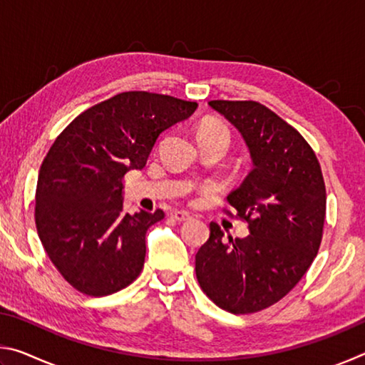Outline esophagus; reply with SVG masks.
I'll return each mask as SVG.
<instances>
[{
	"mask_svg": "<svg viewBox=\"0 0 365 365\" xmlns=\"http://www.w3.org/2000/svg\"><path fill=\"white\" fill-rule=\"evenodd\" d=\"M170 217L177 222H185V220H188L191 215L185 211H174V212H170Z\"/></svg>",
	"mask_w": 365,
	"mask_h": 365,
	"instance_id": "34e87169",
	"label": "esophagus"
}]
</instances>
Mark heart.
Returning <instances> with one entry per match:
<instances>
[{"mask_svg": "<svg viewBox=\"0 0 365 365\" xmlns=\"http://www.w3.org/2000/svg\"><path fill=\"white\" fill-rule=\"evenodd\" d=\"M200 138H220L225 140L227 143H230V132L228 128L220 122H207L205 125H201L200 132H197Z\"/></svg>", "mask_w": 365, "mask_h": 365, "instance_id": "obj_1", "label": "heart"}]
</instances>
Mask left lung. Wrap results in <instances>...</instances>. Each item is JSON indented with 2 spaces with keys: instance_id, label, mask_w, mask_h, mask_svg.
<instances>
[{
  "instance_id": "left-lung-1",
  "label": "left lung",
  "mask_w": 365,
  "mask_h": 365,
  "mask_svg": "<svg viewBox=\"0 0 365 365\" xmlns=\"http://www.w3.org/2000/svg\"><path fill=\"white\" fill-rule=\"evenodd\" d=\"M242 133L252 170L227 196L246 238L211 235L196 252V279L224 311L251 314L296 287L322 242L327 193L316 153L289 123L256 101H209Z\"/></svg>"
}]
</instances>
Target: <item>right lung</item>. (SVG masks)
<instances>
[{
	"label": "right lung",
	"mask_w": 365,
	"mask_h": 365,
	"mask_svg": "<svg viewBox=\"0 0 365 365\" xmlns=\"http://www.w3.org/2000/svg\"><path fill=\"white\" fill-rule=\"evenodd\" d=\"M197 104L125 91L77 115L54 140L38 172L35 224L59 274L88 296H108L137 279L148 228L164 212L123 211V177L141 170L159 135Z\"/></svg>",
	"instance_id": "add662e5"
}]
</instances>
